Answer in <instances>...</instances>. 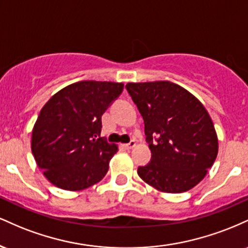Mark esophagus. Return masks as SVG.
Segmentation results:
<instances>
[{
	"label": "esophagus",
	"mask_w": 248,
	"mask_h": 248,
	"mask_svg": "<svg viewBox=\"0 0 248 248\" xmlns=\"http://www.w3.org/2000/svg\"><path fill=\"white\" fill-rule=\"evenodd\" d=\"M136 146V142H135V140H132L129 142V143H127V144H124V147L127 148V149H132V148H134Z\"/></svg>",
	"instance_id": "obj_1"
}]
</instances>
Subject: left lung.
<instances>
[{
    "label": "left lung",
    "instance_id": "obj_1",
    "mask_svg": "<svg viewBox=\"0 0 248 248\" xmlns=\"http://www.w3.org/2000/svg\"><path fill=\"white\" fill-rule=\"evenodd\" d=\"M126 88L144 121L152 160L138 168L146 183L179 193L205 177L218 154L215 126L205 107L170 81L128 82Z\"/></svg>",
    "mask_w": 248,
    "mask_h": 248
}]
</instances>
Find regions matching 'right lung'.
<instances>
[{
  "mask_svg": "<svg viewBox=\"0 0 248 248\" xmlns=\"http://www.w3.org/2000/svg\"><path fill=\"white\" fill-rule=\"evenodd\" d=\"M122 90V82L79 81L44 105L33 126L31 150L53 186L79 191L104 178L118 147L100 138L101 116Z\"/></svg>",
  "mask_w": 248,
  "mask_h": 248,
  "instance_id": "1",
  "label": "right lung"
}]
</instances>
